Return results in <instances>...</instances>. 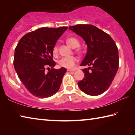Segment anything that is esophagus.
Listing matches in <instances>:
<instances>
[{
  "label": "esophagus",
  "mask_w": 135,
  "mask_h": 135,
  "mask_svg": "<svg viewBox=\"0 0 135 135\" xmlns=\"http://www.w3.org/2000/svg\"><path fill=\"white\" fill-rule=\"evenodd\" d=\"M75 70H67V71H68V72H74L75 71Z\"/></svg>",
  "instance_id": "34e87169"
}]
</instances>
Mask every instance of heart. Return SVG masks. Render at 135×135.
I'll return each mask as SVG.
<instances>
[{"mask_svg":"<svg viewBox=\"0 0 135 135\" xmlns=\"http://www.w3.org/2000/svg\"><path fill=\"white\" fill-rule=\"evenodd\" d=\"M66 42L67 44L71 47V48L75 49L79 46L80 43L77 38L74 37H69L66 40ZM58 52V47L57 45H55L53 48L54 54H56ZM78 62V59L75 56L68 57V58H62L59 61L58 64L61 67L68 68V69H72L74 67L75 65Z\"/></svg>","mask_w":135,"mask_h":135,"instance_id":"1","label":"heart"}]
</instances>
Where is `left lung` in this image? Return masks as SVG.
<instances>
[{
	"label": "left lung",
	"mask_w": 135,
	"mask_h": 135,
	"mask_svg": "<svg viewBox=\"0 0 135 135\" xmlns=\"http://www.w3.org/2000/svg\"><path fill=\"white\" fill-rule=\"evenodd\" d=\"M84 40L87 53L80 66L88 65L84 77L78 82L81 91L91 96L99 95L108 89L118 68L117 46L111 36L93 25L78 24L69 27Z\"/></svg>",
	"instance_id": "1"
}]
</instances>
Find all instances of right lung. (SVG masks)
Returning <instances> with one entry per match:
<instances>
[{
	"instance_id": "add662e5",
	"label": "right lung",
	"mask_w": 135,
	"mask_h": 135,
	"mask_svg": "<svg viewBox=\"0 0 135 135\" xmlns=\"http://www.w3.org/2000/svg\"><path fill=\"white\" fill-rule=\"evenodd\" d=\"M67 28H40L25 35L16 47L15 70L27 90L35 97L48 98L59 89L67 70L53 68L56 64L52 60L53 48ZM46 68L47 73L45 71Z\"/></svg>"
}]
</instances>
